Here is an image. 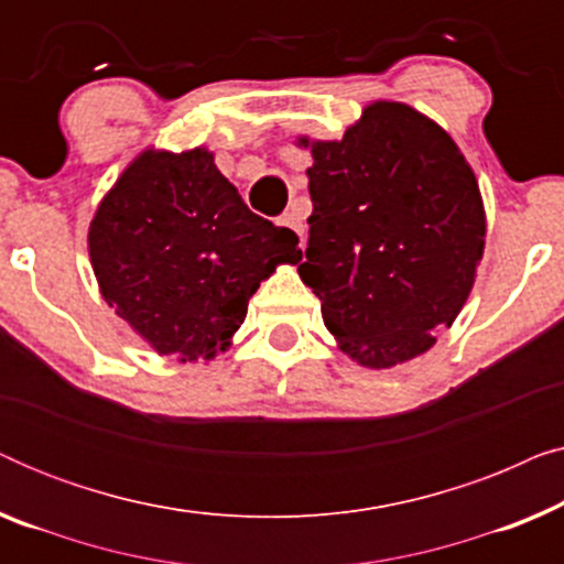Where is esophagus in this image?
Returning a JSON list of instances; mask_svg holds the SVG:
<instances>
[{
  "instance_id": "obj_1",
  "label": "esophagus",
  "mask_w": 564,
  "mask_h": 564,
  "mask_svg": "<svg viewBox=\"0 0 564 564\" xmlns=\"http://www.w3.org/2000/svg\"><path fill=\"white\" fill-rule=\"evenodd\" d=\"M280 226H284V228H290V230H295V234L303 238V234H305V223H303V215H300V210L297 207H292L290 213H284L282 218H280Z\"/></svg>"
}]
</instances>
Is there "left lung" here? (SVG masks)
Returning a JSON list of instances; mask_svg holds the SVG:
<instances>
[{"label": "left lung", "mask_w": 564, "mask_h": 564, "mask_svg": "<svg viewBox=\"0 0 564 564\" xmlns=\"http://www.w3.org/2000/svg\"><path fill=\"white\" fill-rule=\"evenodd\" d=\"M311 151V238L300 280L326 328L367 369L436 344L473 292L485 251L480 184L454 138L405 102L375 99L338 141Z\"/></svg>", "instance_id": "left-lung-1"}]
</instances>
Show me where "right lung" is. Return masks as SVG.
Instances as JSON below:
<instances>
[{
    "mask_svg": "<svg viewBox=\"0 0 564 564\" xmlns=\"http://www.w3.org/2000/svg\"><path fill=\"white\" fill-rule=\"evenodd\" d=\"M87 249L105 303L182 365L228 351L259 284L303 259L297 236L251 213L205 145L138 153L99 199Z\"/></svg>",
    "mask_w": 564,
    "mask_h": 564,
    "instance_id": "obj_1",
    "label": "right lung"
}]
</instances>
